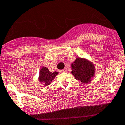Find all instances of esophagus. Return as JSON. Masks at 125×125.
<instances>
[{"mask_svg":"<svg viewBox=\"0 0 125 125\" xmlns=\"http://www.w3.org/2000/svg\"><path fill=\"white\" fill-rule=\"evenodd\" d=\"M66 71H67V69L64 68V69L61 70V72H66Z\"/></svg>","mask_w":125,"mask_h":125,"instance_id":"34e87169","label":"esophagus"}]
</instances>
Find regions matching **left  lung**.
I'll return each instance as SVG.
<instances>
[{"mask_svg": "<svg viewBox=\"0 0 125 125\" xmlns=\"http://www.w3.org/2000/svg\"><path fill=\"white\" fill-rule=\"evenodd\" d=\"M72 73L75 78L83 83H88L94 74V67L90 62L77 58L72 64Z\"/></svg>", "mask_w": 125, "mask_h": 125, "instance_id": "1", "label": "left lung"}]
</instances>
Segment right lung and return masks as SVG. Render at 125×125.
<instances>
[{
	"label": "right lung",
	"mask_w": 125,
	"mask_h": 125,
	"mask_svg": "<svg viewBox=\"0 0 125 125\" xmlns=\"http://www.w3.org/2000/svg\"><path fill=\"white\" fill-rule=\"evenodd\" d=\"M58 73V72H50L46 67H43L40 72L39 80L44 83L45 85H49L51 82L54 78L55 76Z\"/></svg>",
	"instance_id": "right-lung-1"
}]
</instances>
